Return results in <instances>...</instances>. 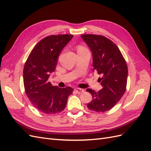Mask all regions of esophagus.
<instances>
[{
  "label": "esophagus",
  "mask_w": 151,
  "mask_h": 151,
  "mask_svg": "<svg viewBox=\"0 0 151 151\" xmlns=\"http://www.w3.org/2000/svg\"><path fill=\"white\" fill-rule=\"evenodd\" d=\"M75 92H76L77 94H80V93H82V92H83L84 91H83V89H82V88H76L75 89Z\"/></svg>",
  "instance_id": "1"
}]
</instances>
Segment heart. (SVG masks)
Here are the masks:
<instances>
[{
	"label": "heart",
	"instance_id": "heart-1",
	"mask_svg": "<svg viewBox=\"0 0 151 151\" xmlns=\"http://www.w3.org/2000/svg\"><path fill=\"white\" fill-rule=\"evenodd\" d=\"M83 49H86V48H85L84 47H83V46H78V50H83Z\"/></svg>",
	"mask_w": 151,
	"mask_h": 151
}]
</instances>
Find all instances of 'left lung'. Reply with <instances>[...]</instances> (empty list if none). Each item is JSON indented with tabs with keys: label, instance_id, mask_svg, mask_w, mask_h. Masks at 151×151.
Masks as SVG:
<instances>
[{
	"label": "left lung",
	"instance_id": "left-lung-1",
	"mask_svg": "<svg viewBox=\"0 0 151 151\" xmlns=\"http://www.w3.org/2000/svg\"><path fill=\"white\" fill-rule=\"evenodd\" d=\"M81 37L91 50L93 71L101 75L98 80L103 87L98 92L87 88L92 100L87 106L91 110L105 112L112 109L126 91L128 75L126 62L117 46L107 37L95 34Z\"/></svg>",
	"mask_w": 151,
	"mask_h": 151
}]
</instances>
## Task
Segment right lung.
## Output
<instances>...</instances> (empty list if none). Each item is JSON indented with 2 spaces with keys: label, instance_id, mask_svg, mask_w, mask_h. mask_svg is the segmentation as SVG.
Here are the masks:
<instances>
[{
  "label": "right lung",
  "instance_id": "add662e5",
  "mask_svg": "<svg viewBox=\"0 0 151 151\" xmlns=\"http://www.w3.org/2000/svg\"><path fill=\"white\" fill-rule=\"evenodd\" d=\"M73 35L61 34L46 37L39 41L29 54L24 68V84L27 96L41 112H60L66 106L70 87L59 88L48 82L50 73L55 70L58 57Z\"/></svg>",
  "mask_w": 151,
  "mask_h": 151
}]
</instances>
